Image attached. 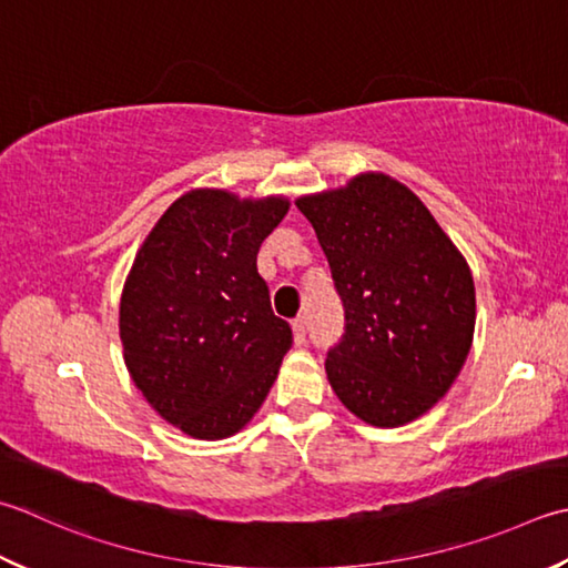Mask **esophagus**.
Here are the masks:
<instances>
[{
    "mask_svg": "<svg viewBox=\"0 0 568 568\" xmlns=\"http://www.w3.org/2000/svg\"><path fill=\"white\" fill-rule=\"evenodd\" d=\"M293 337H295V342H297V344H303V342H305V337H307V329H305V320H303V317L293 320Z\"/></svg>",
    "mask_w": 568,
    "mask_h": 568,
    "instance_id": "34e87169",
    "label": "esophagus"
}]
</instances>
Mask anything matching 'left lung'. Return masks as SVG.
<instances>
[{"instance_id":"left-lung-1","label":"left lung","mask_w":568,"mask_h":568,"mask_svg":"<svg viewBox=\"0 0 568 568\" xmlns=\"http://www.w3.org/2000/svg\"><path fill=\"white\" fill-rule=\"evenodd\" d=\"M295 204L317 233L347 320L325 362L332 392L364 424H410L448 394L468 359V261L426 204L382 172Z\"/></svg>"}]
</instances>
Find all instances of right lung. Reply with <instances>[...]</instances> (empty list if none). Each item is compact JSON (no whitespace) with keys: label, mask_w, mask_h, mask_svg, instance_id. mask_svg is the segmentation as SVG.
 I'll use <instances>...</instances> for the list:
<instances>
[{"label":"right lung","mask_w":568,"mask_h":568,"mask_svg":"<svg viewBox=\"0 0 568 568\" xmlns=\"http://www.w3.org/2000/svg\"><path fill=\"white\" fill-rule=\"evenodd\" d=\"M291 209L283 194L192 189L140 246L120 297L122 357L158 414L199 440L231 438L268 396L293 332L255 268Z\"/></svg>","instance_id":"right-lung-1"}]
</instances>
